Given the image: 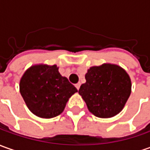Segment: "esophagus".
Instances as JSON below:
<instances>
[{
  "label": "esophagus",
  "mask_w": 150,
  "mask_h": 150,
  "mask_svg": "<svg viewBox=\"0 0 150 150\" xmlns=\"http://www.w3.org/2000/svg\"><path fill=\"white\" fill-rule=\"evenodd\" d=\"M75 87H76V88H77V89L79 90V87H80V83H76V84H75Z\"/></svg>",
  "instance_id": "esophagus-1"
}]
</instances>
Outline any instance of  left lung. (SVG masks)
Wrapping results in <instances>:
<instances>
[{
    "instance_id": "8db88e82",
    "label": "left lung",
    "mask_w": 150,
    "mask_h": 150,
    "mask_svg": "<svg viewBox=\"0 0 150 150\" xmlns=\"http://www.w3.org/2000/svg\"><path fill=\"white\" fill-rule=\"evenodd\" d=\"M85 79L79 93L90 112L98 117L109 118L123 109L131 92V79L124 69L113 64L92 67Z\"/></svg>"
}]
</instances>
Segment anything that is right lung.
I'll return each instance as SVG.
<instances>
[{
	"instance_id": "obj_1",
	"label": "right lung",
	"mask_w": 150,
	"mask_h": 150,
	"mask_svg": "<svg viewBox=\"0 0 150 150\" xmlns=\"http://www.w3.org/2000/svg\"><path fill=\"white\" fill-rule=\"evenodd\" d=\"M19 91L34 115L52 118L62 113L67 101L78 90L67 77L62 76L56 65H36L23 75Z\"/></svg>"
}]
</instances>
